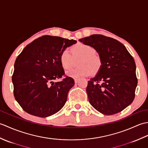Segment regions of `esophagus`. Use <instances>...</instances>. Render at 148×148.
Masks as SVG:
<instances>
[{"instance_id":"1","label":"esophagus","mask_w":148,"mask_h":148,"mask_svg":"<svg viewBox=\"0 0 148 148\" xmlns=\"http://www.w3.org/2000/svg\"><path fill=\"white\" fill-rule=\"evenodd\" d=\"M74 82L75 83H77L78 82H79V79H74Z\"/></svg>"}]
</instances>
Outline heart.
I'll return each instance as SVG.
<instances>
[{
    "instance_id": "obj_1",
    "label": "heart",
    "mask_w": 148,
    "mask_h": 148,
    "mask_svg": "<svg viewBox=\"0 0 148 148\" xmlns=\"http://www.w3.org/2000/svg\"><path fill=\"white\" fill-rule=\"evenodd\" d=\"M72 55L67 50H64L60 55L59 60L64 70L71 69L74 64V60L79 59L77 65L79 66L66 72L68 76L80 78L96 74L101 69L102 61L100 56L96 54L95 49L88 45L77 43L71 48Z\"/></svg>"
}]
</instances>
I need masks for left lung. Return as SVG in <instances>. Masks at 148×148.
I'll return each instance as SVG.
<instances>
[{"mask_svg":"<svg viewBox=\"0 0 148 148\" xmlns=\"http://www.w3.org/2000/svg\"><path fill=\"white\" fill-rule=\"evenodd\" d=\"M79 40L93 47L102 61L101 69L88 82L90 104L105 115L121 112L135 97L137 79L134 58L122 43L111 37L93 34Z\"/></svg>","mask_w":148,"mask_h":148,"instance_id":"left-lung-1","label":"left lung"}]
</instances>
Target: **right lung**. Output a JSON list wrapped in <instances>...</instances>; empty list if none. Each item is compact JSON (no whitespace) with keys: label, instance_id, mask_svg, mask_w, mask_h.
<instances>
[{"label":"right lung","instance_id":"right-lung-1","mask_svg":"<svg viewBox=\"0 0 148 148\" xmlns=\"http://www.w3.org/2000/svg\"><path fill=\"white\" fill-rule=\"evenodd\" d=\"M77 42L60 37L43 36L28 45L14 63L12 76L15 99L25 111L46 118L58 112L74 85L64 75L59 57L62 51Z\"/></svg>","mask_w":148,"mask_h":148}]
</instances>
